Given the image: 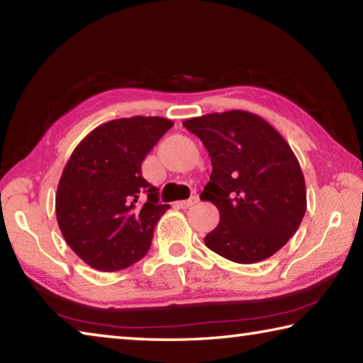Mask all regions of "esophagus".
<instances>
[{
  "instance_id": "obj_1",
  "label": "esophagus",
  "mask_w": 363,
  "mask_h": 363,
  "mask_svg": "<svg viewBox=\"0 0 363 363\" xmlns=\"http://www.w3.org/2000/svg\"><path fill=\"white\" fill-rule=\"evenodd\" d=\"M196 201H199V196H190L189 200H182V201H177V206L179 208H190V206H194Z\"/></svg>"
}]
</instances>
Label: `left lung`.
I'll return each mask as SVG.
<instances>
[{"mask_svg":"<svg viewBox=\"0 0 363 363\" xmlns=\"http://www.w3.org/2000/svg\"><path fill=\"white\" fill-rule=\"evenodd\" d=\"M199 136L213 171L200 199L219 210L205 237L214 253L238 264L267 259L298 230L306 213V182L291 147L272 125L245 110L182 123Z\"/></svg>","mask_w":363,"mask_h":363,"instance_id":"8db88e82","label":"left lung"}]
</instances>
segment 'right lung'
<instances>
[{"mask_svg": "<svg viewBox=\"0 0 363 363\" xmlns=\"http://www.w3.org/2000/svg\"><path fill=\"white\" fill-rule=\"evenodd\" d=\"M173 126L162 116H131L91 131L67 162L56 194L65 242L102 272L133 266L147 255L169 205L143 177L144 158Z\"/></svg>", "mask_w": 363, "mask_h": 363, "instance_id": "add662e5", "label": "right lung"}]
</instances>
